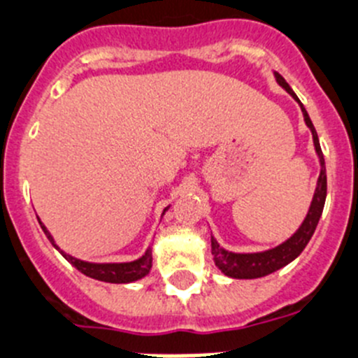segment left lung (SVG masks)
Here are the masks:
<instances>
[{
    "label": "left lung",
    "instance_id": "1",
    "mask_svg": "<svg viewBox=\"0 0 358 358\" xmlns=\"http://www.w3.org/2000/svg\"><path fill=\"white\" fill-rule=\"evenodd\" d=\"M275 78H277L278 85L286 88L291 96L298 101V104H300L303 119H306V124L310 127V131H313L314 147H316V152L317 156H320V163H321V173H320V179H317V186H316V192H314V199H313V204H310L309 213H307L301 227L298 229L289 239H287L286 243L278 245V247L271 248V250L259 252V254H232V252L220 248V245L216 243L215 239H211V250H213V255H215L216 266L224 271L227 277H232V278L264 277V275L273 273V271L280 270L282 266L289 264L293 259H296L298 255L303 252V248L307 247L309 239L313 238L314 231H316L317 227V222H320L321 218V213H323L324 199H327V169H324L323 152H321L316 129H314L313 122H310L309 113L306 111L303 104L300 103L296 94H294V92L291 90L289 85L286 83V80H284L278 72H275Z\"/></svg>",
    "mask_w": 358,
    "mask_h": 358
}]
</instances>
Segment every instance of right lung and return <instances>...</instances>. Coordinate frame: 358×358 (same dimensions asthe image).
Wrapping results in <instances>:
<instances>
[{
	"label": "right lung",
	"instance_id": "obj_1",
	"mask_svg": "<svg viewBox=\"0 0 358 358\" xmlns=\"http://www.w3.org/2000/svg\"><path fill=\"white\" fill-rule=\"evenodd\" d=\"M42 231L45 232L48 239L55 245L52 241L51 234L48 232V229L41 224ZM57 247V245H55ZM62 252V250H60ZM65 259L71 262L72 266H76L78 270L81 271L83 275L90 278H96V280H103V282H111V284H127V282L138 280V278L145 277L149 273L150 266H152V254L150 250L145 252V255H142L140 259L133 262H113V264H96V262H85L80 261V259L72 257V255L65 254L62 252Z\"/></svg>",
	"mask_w": 358,
	"mask_h": 358
}]
</instances>
